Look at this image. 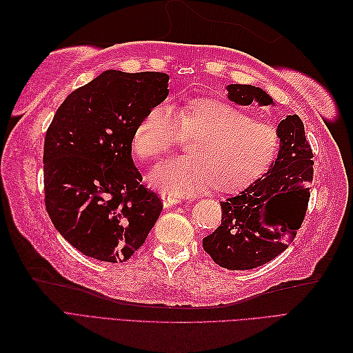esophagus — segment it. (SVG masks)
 I'll return each instance as SVG.
<instances>
[{
    "label": "esophagus",
    "mask_w": 353,
    "mask_h": 353,
    "mask_svg": "<svg viewBox=\"0 0 353 353\" xmlns=\"http://www.w3.org/2000/svg\"><path fill=\"white\" fill-rule=\"evenodd\" d=\"M160 197H162V201H163V206H165V208H170V206L178 205V203H179V197H176V196H174V194L162 193V194H160Z\"/></svg>",
    "instance_id": "1"
}]
</instances>
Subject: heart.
I'll list each match as a JSON object with an SVG mask.
<instances>
[{
    "mask_svg": "<svg viewBox=\"0 0 353 353\" xmlns=\"http://www.w3.org/2000/svg\"><path fill=\"white\" fill-rule=\"evenodd\" d=\"M196 143L188 156L157 168L150 183L176 197L212 188L236 196L258 183L275 163L281 140L275 128L218 99H193L176 109L159 104L137 123L135 156L143 162L163 159L183 143Z\"/></svg>",
    "mask_w": 353,
    "mask_h": 353,
    "instance_id": "heart-1",
    "label": "heart"
}]
</instances>
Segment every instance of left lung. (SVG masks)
<instances>
[{
	"instance_id": "8db88e82",
	"label": "left lung",
	"mask_w": 353,
	"mask_h": 353,
	"mask_svg": "<svg viewBox=\"0 0 353 353\" xmlns=\"http://www.w3.org/2000/svg\"><path fill=\"white\" fill-rule=\"evenodd\" d=\"M227 91L240 105L274 104L253 85L231 83ZM276 132L281 145L270 172L240 196L221 201V225L203 239V249L222 268L244 271L268 263L288 248L305 219L314 178L312 148L297 114L283 119Z\"/></svg>"
}]
</instances>
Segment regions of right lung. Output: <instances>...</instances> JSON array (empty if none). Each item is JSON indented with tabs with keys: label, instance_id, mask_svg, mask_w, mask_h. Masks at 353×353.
<instances>
[{
	"label": "right lung",
	"instance_id": "1",
	"mask_svg": "<svg viewBox=\"0 0 353 353\" xmlns=\"http://www.w3.org/2000/svg\"><path fill=\"white\" fill-rule=\"evenodd\" d=\"M162 72L105 70L70 92L44 141L46 208L74 249L103 262H125L144 244L162 200L141 184L132 134L169 94Z\"/></svg>",
	"mask_w": 353,
	"mask_h": 353
}]
</instances>
